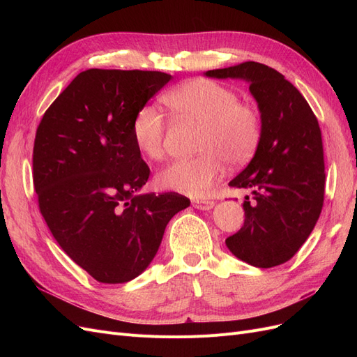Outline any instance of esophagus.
<instances>
[{
  "instance_id": "1",
  "label": "esophagus",
  "mask_w": 357,
  "mask_h": 357,
  "mask_svg": "<svg viewBox=\"0 0 357 357\" xmlns=\"http://www.w3.org/2000/svg\"><path fill=\"white\" fill-rule=\"evenodd\" d=\"M192 205L197 210L205 211V210H211L214 207V201H211V199H193Z\"/></svg>"
}]
</instances>
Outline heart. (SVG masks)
<instances>
[{"label": "heart", "mask_w": 357, "mask_h": 357, "mask_svg": "<svg viewBox=\"0 0 357 357\" xmlns=\"http://www.w3.org/2000/svg\"><path fill=\"white\" fill-rule=\"evenodd\" d=\"M162 101L176 119L201 125L198 150L202 153L162 168L156 176L160 189L202 197L222 178L225 162L238 168L256 155L264 134L262 113L256 104L240 101L229 86L192 79L167 92ZM131 134L146 158H164L167 122L155 105H144L135 113Z\"/></svg>", "instance_id": "heart-1"}]
</instances>
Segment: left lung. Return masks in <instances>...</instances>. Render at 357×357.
I'll return each instance as SVG.
<instances>
[{
	"mask_svg": "<svg viewBox=\"0 0 357 357\" xmlns=\"http://www.w3.org/2000/svg\"><path fill=\"white\" fill-rule=\"evenodd\" d=\"M215 79H244L262 113L264 134L250 164L231 188L250 189L243 228L226 238L241 261L257 268L287 262L305 243L325 201V159L316 114L277 70L259 62L210 70Z\"/></svg>",
	"mask_w": 357,
	"mask_h": 357,
	"instance_id": "8db88e82",
	"label": "left lung"
}]
</instances>
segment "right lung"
<instances>
[{
  "instance_id": "1",
  "label": "right lung",
  "mask_w": 357,
  "mask_h": 357,
  "mask_svg": "<svg viewBox=\"0 0 357 357\" xmlns=\"http://www.w3.org/2000/svg\"><path fill=\"white\" fill-rule=\"evenodd\" d=\"M171 79L160 71L86 70L37 128L32 180L40 213L62 250L100 283L142 274L172 215L190 204L176 192L137 195L150 168L131 125Z\"/></svg>"
}]
</instances>
